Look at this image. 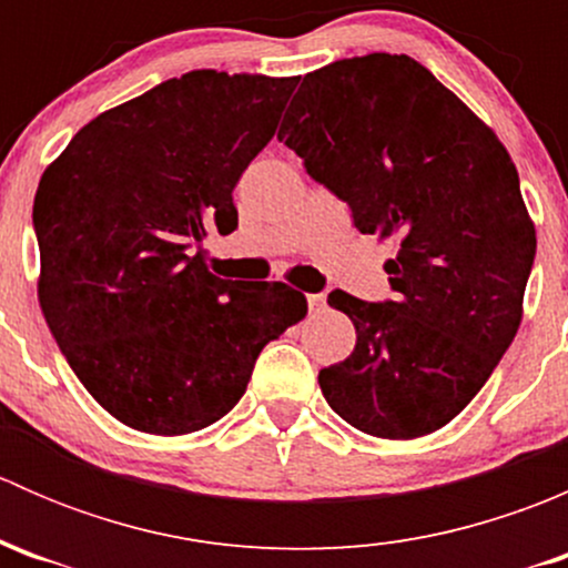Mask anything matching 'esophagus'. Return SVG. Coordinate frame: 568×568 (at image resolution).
Returning a JSON list of instances; mask_svg holds the SVG:
<instances>
[{"label":"esophagus","instance_id":"obj_1","mask_svg":"<svg viewBox=\"0 0 568 568\" xmlns=\"http://www.w3.org/2000/svg\"><path fill=\"white\" fill-rule=\"evenodd\" d=\"M307 307H311V313H324L326 296L324 294H307Z\"/></svg>","mask_w":568,"mask_h":568}]
</instances>
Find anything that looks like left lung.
I'll return each instance as SVG.
<instances>
[{"label": "left lung", "instance_id": "obj_1", "mask_svg": "<svg viewBox=\"0 0 568 568\" xmlns=\"http://www.w3.org/2000/svg\"><path fill=\"white\" fill-rule=\"evenodd\" d=\"M277 140L390 239L395 300L332 291L357 346L321 368L326 404L382 439L432 434L486 385L523 321L536 257L519 175L495 131L406 54H365L307 73Z\"/></svg>", "mask_w": 568, "mask_h": 568}]
</instances>
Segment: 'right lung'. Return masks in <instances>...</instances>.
<instances>
[{
	"instance_id": "add662e5",
	"label": "right lung",
	"mask_w": 568,
	"mask_h": 568,
	"mask_svg": "<svg viewBox=\"0 0 568 568\" xmlns=\"http://www.w3.org/2000/svg\"><path fill=\"white\" fill-rule=\"evenodd\" d=\"M296 82L168 79L90 120L40 178V311L79 382L129 428L178 437L216 423L263 346L305 318V294L216 277L200 250L211 225H239L233 189Z\"/></svg>"
}]
</instances>
